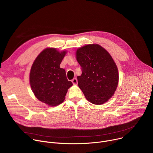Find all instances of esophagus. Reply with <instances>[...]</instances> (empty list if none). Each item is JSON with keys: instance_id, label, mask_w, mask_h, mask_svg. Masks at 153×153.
Wrapping results in <instances>:
<instances>
[{"instance_id": "34e87169", "label": "esophagus", "mask_w": 153, "mask_h": 153, "mask_svg": "<svg viewBox=\"0 0 153 153\" xmlns=\"http://www.w3.org/2000/svg\"><path fill=\"white\" fill-rule=\"evenodd\" d=\"M72 82L74 85H76L77 83V80L76 78H74L73 80H72Z\"/></svg>"}]
</instances>
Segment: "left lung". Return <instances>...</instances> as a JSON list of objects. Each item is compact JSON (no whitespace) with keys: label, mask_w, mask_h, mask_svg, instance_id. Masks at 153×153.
Wrapping results in <instances>:
<instances>
[{"label":"left lung","mask_w":153,"mask_h":153,"mask_svg":"<svg viewBox=\"0 0 153 153\" xmlns=\"http://www.w3.org/2000/svg\"><path fill=\"white\" fill-rule=\"evenodd\" d=\"M76 58L82 70L77 76L78 86L86 99L95 105L104 103L114 94L119 81V73L113 58L97 44L79 48Z\"/></svg>","instance_id":"8db88e82"}]
</instances>
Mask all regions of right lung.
I'll return each mask as SVG.
<instances>
[{"label":"right lung","instance_id":"add662e5","mask_svg":"<svg viewBox=\"0 0 153 153\" xmlns=\"http://www.w3.org/2000/svg\"><path fill=\"white\" fill-rule=\"evenodd\" d=\"M66 53L47 48L39 54L31 67L30 81L32 91L40 101L50 106L63 102L73 85L67 79L65 70L60 67Z\"/></svg>","mask_w":153,"mask_h":153}]
</instances>
